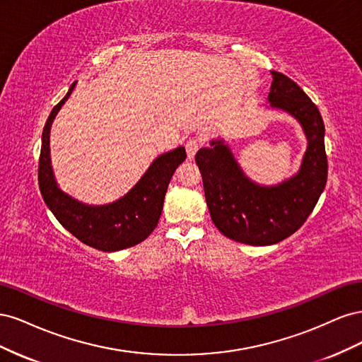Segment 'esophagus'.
Here are the masks:
<instances>
[{
    "instance_id": "1",
    "label": "esophagus",
    "mask_w": 362,
    "mask_h": 362,
    "mask_svg": "<svg viewBox=\"0 0 362 362\" xmlns=\"http://www.w3.org/2000/svg\"><path fill=\"white\" fill-rule=\"evenodd\" d=\"M201 140L199 139H190V140H187V144H185V151H187V157L192 160V158H194V156H196V152L199 151V148H201Z\"/></svg>"
}]
</instances>
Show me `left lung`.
<instances>
[{
  "label": "left lung",
  "mask_w": 362,
  "mask_h": 362,
  "mask_svg": "<svg viewBox=\"0 0 362 362\" xmlns=\"http://www.w3.org/2000/svg\"><path fill=\"white\" fill-rule=\"evenodd\" d=\"M272 75V107L298 119L308 139L299 173L275 187H261L245 177L222 140L211 141L210 148L199 149L194 157L213 223L228 238L252 246L275 245L298 231L327 180L325 124L319 108L287 75L276 71Z\"/></svg>",
  "instance_id": "1"
}]
</instances>
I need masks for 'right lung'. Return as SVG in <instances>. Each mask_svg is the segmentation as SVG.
I'll use <instances>...</instances> for the list:
<instances>
[{
    "label": "right lung",
    "instance_id": "1",
    "mask_svg": "<svg viewBox=\"0 0 362 362\" xmlns=\"http://www.w3.org/2000/svg\"><path fill=\"white\" fill-rule=\"evenodd\" d=\"M74 86L52 108L43 127L37 172L42 198L60 225L87 246L103 252H115L139 245L157 228L172 175L187 154L182 146L163 154L151 164L134 189L113 204L89 206L69 198L54 180L49 161V129L60 107L72 93Z\"/></svg>",
    "mask_w": 362,
    "mask_h": 362
}]
</instances>
